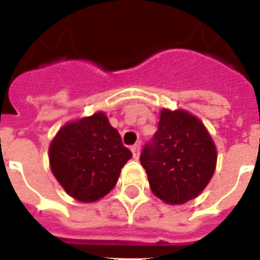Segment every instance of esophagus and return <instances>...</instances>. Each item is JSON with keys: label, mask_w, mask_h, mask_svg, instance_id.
I'll use <instances>...</instances> for the list:
<instances>
[{"label": "esophagus", "mask_w": 260, "mask_h": 260, "mask_svg": "<svg viewBox=\"0 0 260 260\" xmlns=\"http://www.w3.org/2000/svg\"><path fill=\"white\" fill-rule=\"evenodd\" d=\"M131 150H132V155H134V157H135V159H138V157H139V152H141V145H139V143L132 145Z\"/></svg>", "instance_id": "1"}]
</instances>
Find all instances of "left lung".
I'll return each instance as SVG.
<instances>
[{
	"instance_id": "obj_1",
	"label": "left lung",
	"mask_w": 260,
	"mask_h": 260,
	"mask_svg": "<svg viewBox=\"0 0 260 260\" xmlns=\"http://www.w3.org/2000/svg\"><path fill=\"white\" fill-rule=\"evenodd\" d=\"M217 149L204 125L186 111L160 112L153 138L142 149L141 165L152 193L168 204H184L211 180Z\"/></svg>"
}]
</instances>
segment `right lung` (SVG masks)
Wrapping results in <instances>:
<instances>
[{
    "label": "right lung",
    "mask_w": 260,
    "mask_h": 260,
    "mask_svg": "<svg viewBox=\"0 0 260 260\" xmlns=\"http://www.w3.org/2000/svg\"><path fill=\"white\" fill-rule=\"evenodd\" d=\"M131 157V150L103 112L63 126L49 149L54 177L83 203L110 193Z\"/></svg>",
    "instance_id": "obj_1"
}]
</instances>
